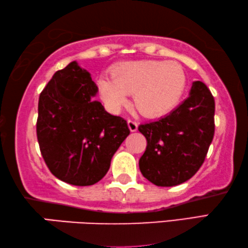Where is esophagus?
<instances>
[{"label":"esophagus","instance_id":"34e87169","mask_svg":"<svg viewBox=\"0 0 248 248\" xmlns=\"http://www.w3.org/2000/svg\"><path fill=\"white\" fill-rule=\"evenodd\" d=\"M127 124H128L129 129H131V132H136L137 128H139V123H137V122L134 121V120L129 119L127 121Z\"/></svg>","mask_w":248,"mask_h":248}]
</instances>
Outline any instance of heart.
Listing matches in <instances>:
<instances>
[{
    "label": "heart",
    "mask_w": 248,
    "mask_h": 248,
    "mask_svg": "<svg viewBox=\"0 0 248 248\" xmlns=\"http://www.w3.org/2000/svg\"><path fill=\"white\" fill-rule=\"evenodd\" d=\"M102 99L119 112L134 93V103L147 117L164 115L176 107L186 88V76L179 63L161 60L124 62L99 81Z\"/></svg>",
    "instance_id": "obj_1"
}]
</instances>
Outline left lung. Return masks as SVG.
I'll return each mask as SVG.
<instances>
[{"mask_svg": "<svg viewBox=\"0 0 248 248\" xmlns=\"http://www.w3.org/2000/svg\"><path fill=\"white\" fill-rule=\"evenodd\" d=\"M214 97L201 81L192 83L189 96L170 114L141 124L147 140L140 159V172L158 186H172L196 174L214 135Z\"/></svg>", "mask_w": 248, "mask_h": 248, "instance_id": "1", "label": "left lung"}]
</instances>
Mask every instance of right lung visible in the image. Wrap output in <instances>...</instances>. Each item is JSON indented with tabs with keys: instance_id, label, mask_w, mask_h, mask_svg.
<instances>
[{
	"instance_id": "1",
	"label": "right lung",
	"mask_w": 248,
	"mask_h": 248,
	"mask_svg": "<svg viewBox=\"0 0 248 248\" xmlns=\"http://www.w3.org/2000/svg\"><path fill=\"white\" fill-rule=\"evenodd\" d=\"M90 72L72 62L40 93L36 129L51 173L74 186H91L107 174L112 157L129 134L126 121L93 99Z\"/></svg>"
}]
</instances>
